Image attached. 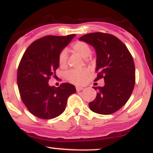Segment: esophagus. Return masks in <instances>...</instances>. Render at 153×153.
I'll use <instances>...</instances> for the list:
<instances>
[{
	"label": "esophagus",
	"instance_id": "34e87169",
	"mask_svg": "<svg viewBox=\"0 0 153 153\" xmlns=\"http://www.w3.org/2000/svg\"><path fill=\"white\" fill-rule=\"evenodd\" d=\"M84 88L82 87V86H76V91H82L83 90Z\"/></svg>",
	"mask_w": 153,
	"mask_h": 153
}]
</instances>
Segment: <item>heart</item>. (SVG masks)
<instances>
[{
	"instance_id": "b5f03b06",
	"label": "heart",
	"mask_w": 153,
	"mask_h": 153,
	"mask_svg": "<svg viewBox=\"0 0 153 153\" xmlns=\"http://www.w3.org/2000/svg\"><path fill=\"white\" fill-rule=\"evenodd\" d=\"M73 50L75 53L81 56L82 58L87 59L91 54V47L87 43L79 41L73 44L72 46ZM68 59V51L63 50L59 53V63L61 66L65 65ZM88 73L87 69H74L68 71L66 73V78L69 81L75 84H80L83 82L84 78Z\"/></svg>"
}]
</instances>
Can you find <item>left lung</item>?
Instances as JSON below:
<instances>
[{
	"mask_svg": "<svg viewBox=\"0 0 153 153\" xmlns=\"http://www.w3.org/2000/svg\"><path fill=\"white\" fill-rule=\"evenodd\" d=\"M96 53V80H104L103 87H96V98L89 103L90 109L99 114H111L120 109L130 97L135 84L133 58L122 41L114 35L90 33L79 38Z\"/></svg>",
	"mask_w": 153,
	"mask_h": 153,
	"instance_id": "1",
	"label": "left lung"
}]
</instances>
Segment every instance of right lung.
Returning a JSON list of instances; mask_svg holds the SVG:
<instances>
[{"label": "right lung", "instance_id": "add662e5", "mask_svg": "<svg viewBox=\"0 0 153 153\" xmlns=\"http://www.w3.org/2000/svg\"><path fill=\"white\" fill-rule=\"evenodd\" d=\"M75 36H44L31 44L23 55L17 73L19 91L26 108L38 118L58 117L65 109L68 97L76 92L68 82L57 88L48 83L59 68V53Z\"/></svg>", "mask_w": 153, "mask_h": 153}]
</instances>
